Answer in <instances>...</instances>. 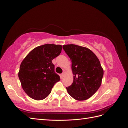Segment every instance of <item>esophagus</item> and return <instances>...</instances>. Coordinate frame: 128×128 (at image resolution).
<instances>
[{
    "label": "esophagus",
    "mask_w": 128,
    "mask_h": 128,
    "mask_svg": "<svg viewBox=\"0 0 128 128\" xmlns=\"http://www.w3.org/2000/svg\"><path fill=\"white\" fill-rule=\"evenodd\" d=\"M65 75H66V71L64 70V72H63V73L61 74V77H64L65 76Z\"/></svg>",
    "instance_id": "esophagus-1"
}]
</instances>
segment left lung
Wrapping results in <instances>:
<instances>
[{
	"label": "left lung",
	"mask_w": 128,
	"mask_h": 128,
	"mask_svg": "<svg viewBox=\"0 0 128 128\" xmlns=\"http://www.w3.org/2000/svg\"><path fill=\"white\" fill-rule=\"evenodd\" d=\"M72 61L73 83L66 88L72 97L82 101L90 98L102 84L104 70L98 58L90 49L74 44L63 45Z\"/></svg>",
	"instance_id": "8db88e82"
}]
</instances>
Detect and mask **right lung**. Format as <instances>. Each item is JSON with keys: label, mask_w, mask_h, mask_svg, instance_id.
<instances>
[{"label": "right lung", "mask_w": 128, "mask_h": 128, "mask_svg": "<svg viewBox=\"0 0 128 128\" xmlns=\"http://www.w3.org/2000/svg\"><path fill=\"white\" fill-rule=\"evenodd\" d=\"M62 46L48 44L37 46L22 61L18 73L21 86L30 98L42 100L50 94L60 76L52 60L61 52Z\"/></svg>", "instance_id": "add662e5"}]
</instances>
